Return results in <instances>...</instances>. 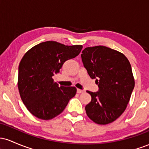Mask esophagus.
<instances>
[{"instance_id": "esophagus-1", "label": "esophagus", "mask_w": 149, "mask_h": 149, "mask_svg": "<svg viewBox=\"0 0 149 149\" xmlns=\"http://www.w3.org/2000/svg\"><path fill=\"white\" fill-rule=\"evenodd\" d=\"M85 91L83 90H80V89H77V92H78V94H80V93H83V92H84Z\"/></svg>"}]
</instances>
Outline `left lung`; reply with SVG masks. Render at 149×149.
<instances>
[{"mask_svg":"<svg viewBox=\"0 0 149 149\" xmlns=\"http://www.w3.org/2000/svg\"><path fill=\"white\" fill-rule=\"evenodd\" d=\"M81 58L99 87L97 92L87 91L92 97L87 115L97 124L111 123L125 111L134 88L130 63L121 52L102 45L85 48Z\"/></svg>","mask_w":149,"mask_h":149,"instance_id":"left-lung-1","label":"left lung"}]
</instances>
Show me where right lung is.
<instances>
[{"label": "right lung", "mask_w": 149, "mask_h": 149, "mask_svg": "<svg viewBox=\"0 0 149 149\" xmlns=\"http://www.w3.org/2000/svg\"><path fill=\"white\" fill-rule=\"evenodd\" d=\"M82 45L46 41L31 48L18 69V89L23 103L32 115L50 120L60 114L75 96V87H59L52 76L64 63L80 54Z\"/></svg>", "instance_id": "obj_1"}]
</instances>
